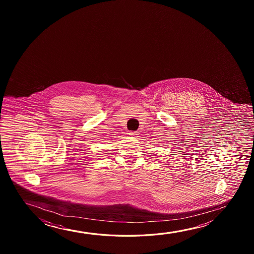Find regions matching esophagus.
Returning <instances> with one entry per match:
<instances>
[{
    "instance_id": "esophagus-1",
    "label": "esophagus",
    "mask_w": 254,
    "mask_h": 254,
    "mask_svg": "<svg viewBox=\"0 0 254 254\" xmlns=\"http://www.w3.org/2000/svg\"><path fill=\"white\" fill-rule=\"evenodd\" d=\"M137 132H132V131H131V132H129V135L131 136V137H136L137 136Z\"/></svg>"
}]
</instances>
